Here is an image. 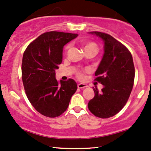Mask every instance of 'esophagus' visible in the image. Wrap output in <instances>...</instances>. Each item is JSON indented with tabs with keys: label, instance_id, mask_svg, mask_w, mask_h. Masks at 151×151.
<instances>
[{
	"label": "esophagus",
	"instance_id": "1",
	"mask_svg": "<svg viewBox=\"0 0 151 151\" xmlns=\"http://www.w3.org/2000/svg\"><path fill=\"white\" fill-rule=\"evenodd\" d=\"M77 87L79 88H86V87H87V85L85 84V83H78Z\"/></svg>",
	"mask_w": 151,
	"mask_h": 151
}]
</instances>
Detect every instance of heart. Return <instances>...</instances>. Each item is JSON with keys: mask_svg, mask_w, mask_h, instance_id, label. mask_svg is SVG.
<instances>
[{"mask_svg": "<svg viewBox=\"0 0 151 151\" xmlns=\"http://www.w3.org/2000/svg\"><path fill=\"white\" fill-rule=\"evenodd\" d=\"M69 48V46L67 47V48ZM86 49H91V50H93L94 51H96V52H97L98 49H99V48H98V46L95 43L90 42V43H86V44L85 45L84 50H86ZM77 75H78V77H82V73H81V72H78Z\"/></svg>", "mask_w": 151, "mask_h": 151, "instance_id": "1", "label": "heart"}]
</instances>
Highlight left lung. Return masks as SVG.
Segmentation results:
<instances>
[{
    "label": "left lung",
    "mask_w": 151,
    "mask_h": 151,
    "mask_svg": "<svg viewBox=\"0 0 151 151\" xmlns=\"http://www.w3.org/2000/svg\"><path fill=\"white\" fill-rule=\"evenodd\" d=\"M104 43V54L95 72L98 81L103 85L101 91L93 88L94 96L88 103L89 110L96 117L108 118L124 108L133 88L135 69L129 50L108 34L91 32Z\"/></svg>",
    "instance_id": "obj_1"
}]
</instances>
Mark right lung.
<instances>
[{"mask_svg":"<svg viewBox=\"0 0 151 151\" xmlns=\"http://www.w3.org/2000/svg\"><path fill=\"white\" fill-rule=\"evenodd\" d=\"M77 34L48 32L27 46L22 58V77L31 104L41 115L58 117L67 110L77 89L75 81H58L55 70L63 61V47Z\"/></svg>","mask_w":151,"mask_h":151,"instance_id":"add662e5","label":"right lung"}]
</instances>
